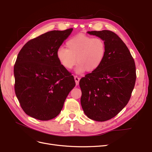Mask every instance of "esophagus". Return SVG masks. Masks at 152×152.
Returning a JSON list of instances; mask_svg holds the SVG:
<instances>
[{"mask_svg":"<svg viewBox=\"0 0 152 152\" xmlns=\"http://www.w3.org/2000/svg\"><path fill=\"white\" fill-rule=\"evenodd\" d=\"M75 82H76V85H79V82H80V78L77 76H75Z\"/></svg>","mask_w":152,"mask_h":152,"instance_id":"esophagus-1","label":"esophagus"}]
</instances>
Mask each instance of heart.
I'll return each mask as SVG.
<instances>
[{
  "instance_id": "b5f03b06",
  "label": "heart",
  "mask_w": 152,
  "mask_h": 152,
  "mask_svg": "<svg viewBox=\"0 0 152 152\" xmlns=\"http://www.w3.org/2000/svg\"><path fill=\"white\" fill-rule=\"evenodd\" d=\"M66 48L56 50L59 63L66 69H71L78 63L76 72H93L102 65L106 53L105 42L102 39L80 34L66 42Z\"/></svg>"
}]
</instances>
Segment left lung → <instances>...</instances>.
Segmentation results:
<instances>
[{"label": "left lung", "instance_id": "left-lung-1", "mask_svg": "<svg viewBox=\"0 0 152 152\" xmlns=\"http://www.w3.org/2000/svg\"><path fill=\"white\" fill-rule=\"evenodd\" d=\"M105 42L106 53L98 68L82 77L81 104L91 120L104 121L124 108L130 99L136 81V67L126 44L113 32L88 31Z\"/></svg>", "mask_w": 152, "mask_h": 152}]
</instances>
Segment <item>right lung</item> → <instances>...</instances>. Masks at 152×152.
<instances>
[{
	"label": "right lung",
	"instance_id": "add662e5",
	"mask_svg": "<svg viewBox=\"0 0 152 152\" xmlns=\"http://www.w3.org/2000/svg\"><path fill=\"white\" fill-rule=\"evenodd\" d=\"M72 29L52 31L28 41L14 67L15 92L21 108L34 118L46 121L57 116L76 85L73 76L62 66L56 50Z\"/></svg>",
	"mask_w": 152,
	"mask_h": 152
}]
</instances>
